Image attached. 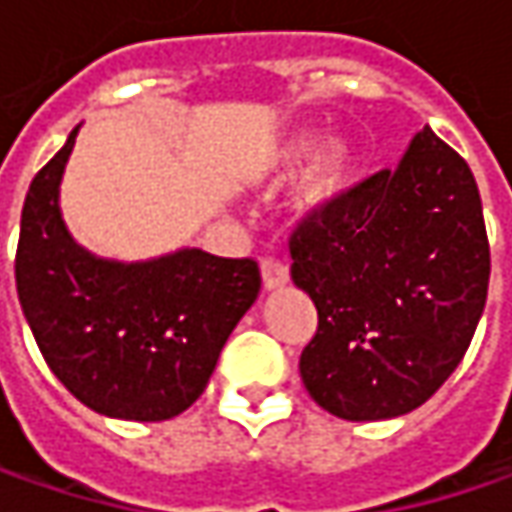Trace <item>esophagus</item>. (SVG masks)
I'll return each instance as SVG.
<instances>
[{
  "label": "esophagus",
  "mask_w": 512,
  "mask_h": 512,
  "mask_svg": "<svg viewBox=\"0 0 512 512\" xmlns=\"http://www.w3.org/2000/svg\"><path fill=\"white\" fill-rule=\"evenodd\" d=\"M262 282H265L267 290H276V287H285L290 282V270H287L285 262L273 259V256H265L262 259Z\"/></svg>",
  "instance_id": "1"
}]
</instances>
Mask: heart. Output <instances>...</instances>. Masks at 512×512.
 <instances>
[{"mask_svg": "<svg viewBox=\"0 0 512 512\" xmlns=\"http://www.w3.org/2000/svg\"><path fill=\"white\" fill-rule=\"evenodd\" d=\"M319 139L322 136L316 130H302L276 156V168L293 170L307 162L313 152L317 153L310 168L305 170V179L296 193V205L302 210H322V207L333 205L344 193V187L350 185V179L356 173V162H359V153L350 139H330L316 151Z\"/></svg>", "mask_w": 512, "mask_h": 512, "instance_id": "obj_1", "label": "heart"}]
</instances>
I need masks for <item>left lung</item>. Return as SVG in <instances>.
Listing matches in <instances>:
<instances>
[{
    "label": "left lung",
    "mask_w": 512,
    "mask_h": 512,
    "mask_svg": "<svg viewBox=\"0 0 512 512\" xmlns=\"http://www.w3.org/2000/svg\"><path fill=\"white\" fill-rule=\"evenodd\" d=\"M290 276L319 310L299 359L313 402L347 422L424 404L482 319L490 245L462 156L419 130L396 170L347 187L290 233Z\"/></svg>",
    "instance_id": "obj_1"
}]
</instances>
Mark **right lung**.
I'll return each instance as SVG.
<instances>
[{
	"label": "right lung",
	"instance_id": "right-lung-1",
	"mask_svg": "<svg viewBox=\"0 0 512 512\" xmlns=\"http://www.w3.org/2000/svg\"><path fill=\"white\" fill-rule=\"evenodd\" d=\"M76 133L25 196L19 302L53 376L79 402L113 419L165 422L205 393L227 336L259 296V265L199 247L125 265L76 245L59 213Z\"/></svg>",
	"mask_w": 512,
	"mask_h": 512
}]
</instances>
